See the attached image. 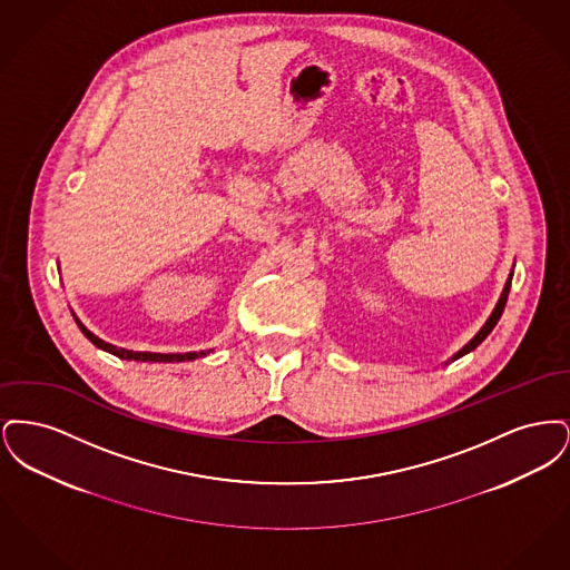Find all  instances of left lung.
<instances>
[{
    "mask_svg": "<svg viewBox=\"0 0 570 570\" xmlns=\"http://www.w3.org/2000/svg\"><path fill=\"white\" fill-rule=\"evenodd\" d=\"M511 279H513V275L509 277V282H507V286H504V293H502V297L498 301V305H495V309H493V314L489 316L488 323L485 326L472 337V342L470 344H465L463 348H461L460 353L455 354V358H460L463 354L470 353V351H474L485 337H488L489 333L493 331V326L498 325V321H500V316H502V312H504V305H507V298H509V291H511Z\"/></svg>",
    "mask_w": 570,
    "mask_h": 570,
    "instance_id": "left-lung-1",
    "label": "left lung"
}]
</instances>
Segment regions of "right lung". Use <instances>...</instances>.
I'll list each match as a JSON object with an SVG mask.
<instances>
[{
  "mask_svg": "<svg viewBox=\"0 0 570 570\" xmlns=\"http://www.w3.org/2000/svg\"><path fill=\"white\" fill-rule=\"evenodd\" d=\"M75 321H77V325L81 328L82 335H85L94 346H98V348H102V351H107V353L115 354V356H119V358H128V361H151V363H173V361H194V358L207 356L205 351L186 354L135 353V351H124V348H117V346H112V344L102 342L100 337H96L89 328H85V326L81 325L79 318H75Z\"/></svg>",
  "mask_w": 570,
  "mask_h": 570,
  "instance_id": "obj_1",
  "label": "right lung"
}]
</instances>
